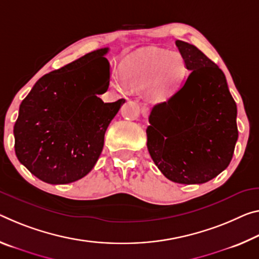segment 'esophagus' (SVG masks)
<instances>
[{"label": "esophagus", "mask_w": 259, "mask_h": 259, "mask_svg": "<svg viewBox=\"0 0 259 259\" xmlns=\"http://www.w3.org/2000/svg\"><path fill=\"white\" fill-rule=\"evenodd\" d=\"M141 110H142V114L144 115V116H146V115L149 114L150 108H149V106H147V105L142 104V105H141Z\"/></svg>", "instance_id": "1"}]
</instances>
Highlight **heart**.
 <instances>
[{
  "label": "heart",
  "instance_id": "1",
  "mask_svg": "<svg viewBox=\"0 0 259 259\" xmlns=\"http://www.w3.org/2000/svg\"><path fill=\"white\" fill-rule=\"evenodd\" d=\"M188 68L178 52L147 49L126 56L122 63V76L113 73L110 86L125 93L126 85L135 90L146 89L151 101H165L186 79Z\"/></svg>",
  "mask_w": 259,
  "mask_h": 259
}]
</instances>
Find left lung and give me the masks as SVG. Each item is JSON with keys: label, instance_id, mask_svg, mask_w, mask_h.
<instances>
[{"label": "left lung", "instance_id": "8db88e82", "mask_svg": "<svg viewBox=\"0 0 259 259\" xmlns=\"http://www.w3.org/2000/svg\"><path fill=\"white\" fill-rule=\"evenodd\" d=\"M175 44L190 73L169 99L152 108L146 145L168 180L200 184L231 162L239 137L237 108L218 65L194 45Z\"/></svg>", "mask_w": 259, "mask_h": 259}]
</instances>
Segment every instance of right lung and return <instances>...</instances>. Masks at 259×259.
Wrapping results in <instances>:
<instances>
[{
	"mask_svg": "<svg viewBox=\"0 0 259 259\" xmlns=\"http://www.w3.org/2000/svg\"><path fill=\"white\" fill-rule=\"evenodd\" d=\"M108 51L97 49L42 76L20 104L15 152L41 181L75 182L99 159L106 130L125 102L98 97L109 85Z\"/></svg>",
	"mask_w": 259,
	"mask_h": 259,
	"instance_id": "add662e5",
	"label": "right lung"
}]
</instances>
